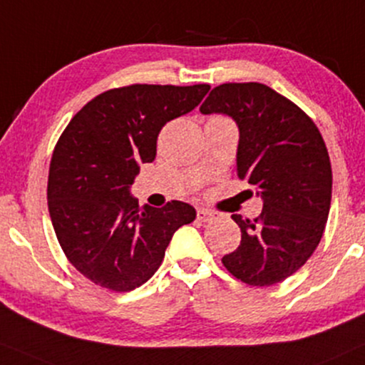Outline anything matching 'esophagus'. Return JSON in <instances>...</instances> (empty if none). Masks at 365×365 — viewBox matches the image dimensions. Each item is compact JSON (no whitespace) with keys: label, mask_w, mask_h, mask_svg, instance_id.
Returning a JSON list of instances; mask_svg holds the SVG:
<instances>
[{"label":"esophagus","mask_w":365,"mask_h":365,"mask_svg":"<svg viewBox=\"0 0 365 365\" xmlns=\"http://www.w3.org/2000/svg\"><path fill=\"white\" fill-rule=\"evenodd\" d=\"M197 220H200L201 223H208V222H211V220H213L215 217H217V215L213 213V211H210V210H205V208H200L197 210Z\"/></svg>","instance_id":"esophagus-1"}]
</instances>
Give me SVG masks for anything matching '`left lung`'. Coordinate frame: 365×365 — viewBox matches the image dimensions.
Instances as JSON below:
<instances>
[{"label": "left lung", "mask_w": 365, "mask_h": 365, "mask_svg": "<svg viewBox=\"0 0 365 365\" xmlns=\"http://www.w3.org/2000/svg\"><path fill=\"white\" fill-rule=\"evenodd\" d=\"M200 111L235 121L238 178L262 200L259 218L232 215L242 240L222 262L250 286L284 281L312 257L325 230L331 203L325 142L304 111L260 83L222 84Z\"/></svg>", "instance_id": "8db88e82"}]
</instances>
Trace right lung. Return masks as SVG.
I'll return each instance as SVG.
<instances>
[{"label": "right lung", "mask_w": 365, "mask_h": 365, "mask_svg": "<svg viewBox=\"0 0 365 365\" xmlns=\"http://www.w3.org/2000/svg\"><path fill=\"white\" fill-rule=\"evenodd\" d=\"M208 84H133L89 101L58 138L47 201L62 250L94 284L132 291L154 276L178 228L196 218L182 201L138 206L130 195L140 164L157 154L165 123L200 105Z\"/></svg>", "instance_id": "obj_1"}]
</instances>
